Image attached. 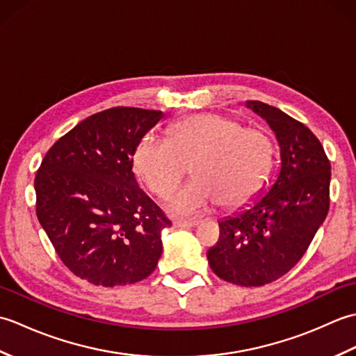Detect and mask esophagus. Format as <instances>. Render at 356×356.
<instances>
[{"label": "esophagus", "instance_id": "34e87169", "mask_svg": "<svg viewBox=\"0 0 356 356\" xmlns=\"http://www.w3.org/2000/svg\"><path fill=\"white\" fill-rule=\"evenodd\" d=\"M176 228H193V226H197V220H176L172 223Z\"/></svg>", "mask_w": 356, "mask_h": 356}]
</instances>
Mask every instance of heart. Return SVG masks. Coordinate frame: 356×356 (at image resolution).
Wrapping results in <instances>:
<instances>
[{
    "label": "heart",
    "instance_id": "heart-1",
    "mask_svg": "<svg viewBox=\"0 0 356 356\" xmlns=\"http://www.w3.org/2000/svg\"><path fill=\"white\" fill-rule=\"evenodd\" d=\"M274 159V143L260 127H243L218 113L190 116L172 124L168 140L145 134L133 153L142 184L165 199L186 176L194 180L168 202L171 213L194 216L214 207L237 209L260 191Z\"/></svg>",
    "mask_w": 356,
    "mask_h": 356
}]
</instances>
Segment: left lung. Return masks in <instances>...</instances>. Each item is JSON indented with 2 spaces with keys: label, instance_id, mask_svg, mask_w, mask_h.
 <instances>
[{
  "label": "left lung",
  "instance_id": "8db88e82",
  "mask_svg": "<svg viewBox=\"0 0 356 356\" xmlns=\"http://www.w3.org/2000/svg\"><path fill=\"white\" fill-rule=\"evenodd\" d=\"M248 107L275 131L280 174L254 205L218 223L220 237L207 255L217 277L252 287L283 277L307 251L329 213L330 162L321 142L300 120L260 101Z\"/></svg>",
  "mask_w": 356,
  "mask_h": 356
}]
</instances>
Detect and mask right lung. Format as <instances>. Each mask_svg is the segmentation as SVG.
Masks as SVG:
<instances>
[{
  "instance_id": "right-lung-1",
  "label": "right lung",
  "mask_w": 356,
  "mask_h": 356,
  "mask_svg": "<svg viewBox=\"0 0 356 356\" xmlns=\"http://www.w3.org/2000/svg\"><path fill=\"white\" fill-rule=\"evenodd\" d=\"M162 111L113 107L59 138L35 177L36 216L59 259L92 284L147 278L171 225L136 182L133 153Z\"/></svg>"
}]
</instances>
